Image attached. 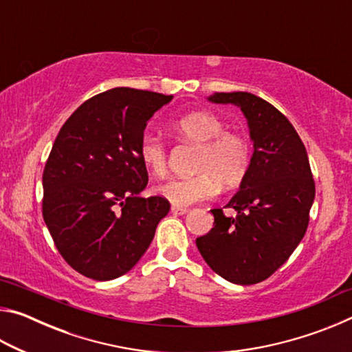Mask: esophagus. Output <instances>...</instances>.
Instances as JSON below:
<instances>
[{"label":"esophagus","mask_w":352,"mask_h":352,"mask_svg":"<svg viewBox=\"0 0 352 352\" xmlns=\"http://www.w3.org/2000/svg\"><path fill=\"white\" fill-rule=\"evenodd\" d=\"M170 211L174 212V214H177V216H183V214H186L188 212V208H184V206H175V205H172V208H170Z\"/></svg>","instance_id":"1"}]
</instances>
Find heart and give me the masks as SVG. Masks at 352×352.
I'll return each instance as SVG.
<instances>
[{
    "mask_svg": "<svg viewBox=\"0 0 352 352\" xmlns=\"http://www.w3.org/2000/svg\"><path fill=\"white\" fill-rule=\"evenodd\" d=\"M172 130L182 140L197 144L192 169L197 174L169 178L155 188V192L175 206H188L211 199L219 184L234 188L247 175L250 168V146L243 136L225 132L223 122L206 111H194L177 118ZM138 157L153 175H163L168 169V148L158 138L144 135L138 146Z\"/></svg>",
    "mask_w": 352,
    "mask_h": 352,
    "instance_id": "1",
    "label": "heart"
}]
</instances>
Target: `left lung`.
Masks as SVG:
<instances>
[{
  "label": "left lung",
  "instance_id": "1",
  "mask_svg": "<svg viewBox=\"0 0 352 352\" xmlns=\"http://www.w3.org/2000/svg\"><path fill=\"white\" fill-rule=\"evenodd\" d=\"M214 104L242 110L253 157L241 188L223 210H211L214 226L195 243L206 264L226 281L250 285L272 276L301 242L315 199L306 147L281 111L252 93H214Z\"/></svg>",
  "mask_w": 352,
  "mask_h": 352
}]
</instances>
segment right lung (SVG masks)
<instances>
[{
    "label": "right lung",
    "mask_w": 352,
    "mask_h": 352,
    "mask_svg": "<svg viewBox=\"0 0 352 352\" xmlns=\"http://www.w3.org/2000/svg\"><path fill=\"white\" fill-rule=\"evenodd\" d=\"M162 93L111 88L85 100L52 144L43 170V211L58 253L80 275L122 276L151 245L169 201L142 199L138 157L147 121L170 102Z\"/></svg>",
    "instance_id": "right-lung-1"
}]
</instances>
